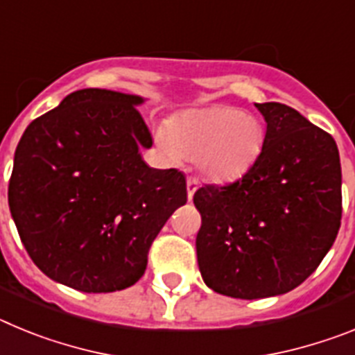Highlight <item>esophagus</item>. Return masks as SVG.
Here are the masks:
<instances>
[{"label": "esophagus", "instance_id": "34e87169", "mask_svg": "<svg viewBox=\"0 0 355 355\" xmlns=\"http://www.w3.org/2000/svg\"><path fill=\"white\" fill-rule=\"evenodd\" d=\"M199 188V181L196 178H188L187 180V192H188V199H192L196 190Z\"/></svg>", "mask_w": 355, "mask_h": 355}]
</instances>
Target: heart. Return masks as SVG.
Segmentation results:
<instances>
[{"instance_id": "b5f03b06", "label": "heart", "mask_w": 355, "mask_h": 355, "mask_svg": "<svg viewBox=\"0 0 355 355\" xmlns=\"http://www.w3.org/2000/svg\"><path fill=\"white\" fill-rule=\"evenodd\" d=\"M159 147L172 159H196L213 183H234L245 178L266 146L265 122L231 106L192 110L156 131Z\"/></svg>"}]
</instances>
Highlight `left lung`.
<instances>
[{
	"instance_id": "8db88e82",
	"label": "left lung",
	"mask_w": 355,
	"mask_h": 355,
	"mask_svg": "<svg viewBox=\"0 0 355 355\" xmlns=\"http://www.w3.org/2000/svg\"><path fill=\"white\" fill-rule=\"evenodd\" d=\"M266 146L256 167L227 187L199 188L197 261L206 286L265 299L302 284L336 240L341 165L331 135L281 103L256 105Z\"/></svg>"
}]
</instances>
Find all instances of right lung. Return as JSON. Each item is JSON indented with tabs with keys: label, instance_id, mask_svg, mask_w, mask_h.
<instances>
[{
	"label": "right lung",
	"instance_id": "right-lung-1",
	"mask_svg": "<svg viewBox=\"0 0 355 355\" xmlns=\"http://www.w3.org/2000/svg\"><path fill=\"white\" fill-rule=\"evenodd\" d=\"M106 89L69 94L17 144L8 206L24 249L49 279L85 293L133 286L168 216L187 205L175 168L149 167L137 106Z\"/></svg>",
	"mask_w": 355,
	"mask_h": 355
}]
</instances>
